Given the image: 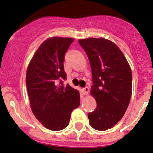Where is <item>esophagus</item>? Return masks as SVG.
Masks as SVG:
<instances>
[{
  "label": "esophagus",
  "instance_id": "esophagus-1",
  "mask_svg": "<svg viewBox=\"0 0 153 153\" xmlns=\"http://www.w3.org/2000/svg\"><path fill=\"white\" fill-rule=\"evenodd\" d=\"M83 92L84 94H85V95H87V94L89 93V88L87 87H85V88H83Z\"/></svg>",
  "mask_w": 153,
  "mask_h": 153
}]
</instances>
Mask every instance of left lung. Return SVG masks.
<instances>
[{
    "label": "left lung",
    "mask_w": 153,
    "mask_h": 153,
    "mask_svg": "<svg viewBox=\"0 0 153 153\" xmlns=\"http://www.w3.org/2000/svg\"><path fill=\"white\" fill-rule=\"evenodd\" d=\"M88 56L92 69L90 94L97 107L88 114L90 125L98 131L112 128L127 109L131 97L132 74L127 60L109 39L89 37L79 39Z\"/></svg>",
    "instance_id": "1"
}]
</instances>
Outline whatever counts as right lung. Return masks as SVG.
Masks as SVG:
<instances>
[{"label":"right lung","mask_w":153,"mask_h":153,"mask_svg":"<svg viewBox=\"0 0 153 153\" xmlns=\"http://www.w3.org/2000/svg\"><path fill=\"white\" fill-rule=\"evenodd\" d=\"M70 37L48 38L39 45L28 65L26 85L32 113L45 128L60 131L69 123L71 111L79 106L78 90L68 84L64 56L74 42Z\"/></svg>","instance_id":"right-lung-1"}]
</instances>
